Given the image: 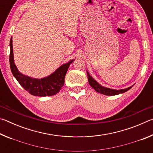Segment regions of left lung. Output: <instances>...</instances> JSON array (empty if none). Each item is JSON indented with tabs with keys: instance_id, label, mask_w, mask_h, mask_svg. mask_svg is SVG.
<instances>
[{
	"instance_id": "8db88e82",
	"label": "left lung",
	"mask_w": 153,
	"mask_h": 153,
	"mask_svg": "<svg viewBox=\"0 0 153 153\" xmlns=\"http://www.w3.org/2000/svg\"><path fill=\"white\" fill-rule=\"evenodd\" d=\"M87 75H88V79L89 84L91 86L92 88H94L96 90V92H99L102 94H105L107 96H114V95H117L119 94H122V93L126 92L129 89H131V87L134 86L133 85V86L127 88H125V89H121V90L111 89V88H106L105 86H102L100 84H98L95 79L92 78V77L91 76H90V74L88 71H87Z\"/></svg>"
}]
</instances>
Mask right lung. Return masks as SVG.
<instances>
[{
  "mask_svg": "<svg viewBox=\"0 0 153 153\" xmlns=\"http://www.w3.org/2000/svg\"><path fill=\"white\" fill-rule=\"evenodd\" d=\"M12 37L10 40V52L9 63L11 70L13 76L19 83V84L28 92L33 96L38 97H46L53 96L60 91L63 86L65 77L68 70L70 64L74 61L71 60L68 63L63 64L59 67L56 70L51 74L50 76L41 79L32 78L20 73L14 62L13 51Z\"/></svg>",
  "mask_w": 153,
  "mask_h": 153,
  "instance_id": "1",
  "label": "right lung"
}]
</instances>
